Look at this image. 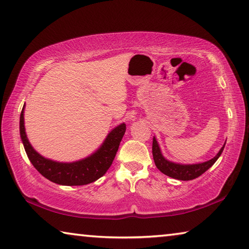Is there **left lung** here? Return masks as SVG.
<instances>
[{
  "mask_svg": "<svg viewBox=\"0 0 249 249\" xmlns=\"http://www.w3.org/2000/svg\"><path fill=\"white\" fill-rule=\"evenodd\" d=\"M224 146L225 144L223 145L221 150L218 151V154L215 156V157L209 160V161H205L202 163H196V165H180V163L171 162L163 157L161 151H160L158 142L154 137L153 157H154L156 167H157L163 175L171 177V178L174 179L188 181V180H193L197 178V177H200L202 174H204L209 168L212 167L218 159V157L221 156L223 149H224Z\"/></svg>",
  "mask_w": 249,
  "mask_h": 249,
  "instance_id": "8db88e82",
  "label": "left lung"
}]
</instances>
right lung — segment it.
Instances as JSON below:
<instances>
[{
	"mask_svg": "<svg viewBox=\"0 0 249 249\" xmlns=\"http://www.w3.org/2000/svg\"><path fill=\"white\" fill-rule=\"evenodd\" d=\"M126 130L123 123L117 126L107 135L103 145L90 157L75 162H57L44 158L33 148L27 140L24 126V107L20 113L19 133L25 151L33 166L40 175L54 183L62 185H84L94 182L111 167L115 155L119 150L120 142Z\"/></svg>",
	"mask_w": 249,
	"mask_h": 249,
	"instance_id": "add662e5",
	"label": "right lung"
}]
</instances>
